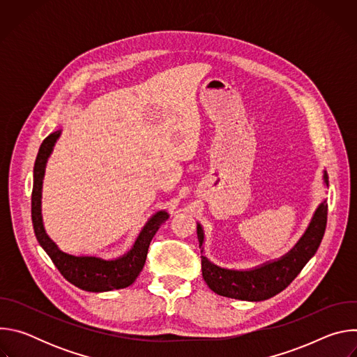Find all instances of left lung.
Here are the masks:
<instances>
[{"label":"left lung","mask_w":357,"mask_h":357,"mask_svg":"<svg viewBox=\"0 0 357 357\" xmlns=\"http://www.w3.org/2000/svg\"><path fill=\"white\" fill-rule=\"evenodd\" d=\"M324 183L329 186L328 174L324 171ZM328 203L324 200L299 241L285 256L267 261L251 270H229L219 267L202 256V275L208 287L218 295L241 299L264 301L285 289L317 252L326 229ZM197 240L203 252L205 233L197 223Z\"/></svg>","instance_id":"1"}]
</instances>
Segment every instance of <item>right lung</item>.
Segmentation results:
<instances>
[{
    "instance_id": "1",
    "label": "right lung",
    "mask_w": 357,
    "mask_h": 357,
    "mask_svg": "<svg viewBox=\"0 0 357 357\" xmlns=\"http://www.w3.org/2000/svg\"><path fill=\"white\" fill-rule=\"evenodd\" d=\"M61 130L47 135L40 144L33 167V188H32V225L38 243L54 261L59 273L75 287L89 292H106L130 287L139 275L145 260L149 243L155 236L160 226L168 220L169 215L160 211L152 215L142 230L139 231L134 245L124 256L114 260H105L94 256H73L62 251L56 243L50 238L43 227L40 213L42 182L49 155L61 137Z\"/></svg>"
}]
</instances>
